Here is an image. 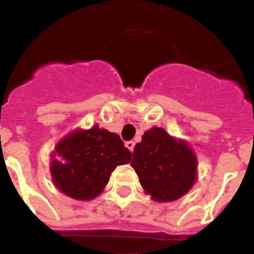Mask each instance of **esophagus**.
I'll return each mask as SVG.
<instances>
[{"instance_id": "1", "label": "esophagus", "mask_w": 254, "mask_h": 254, "mask_svg": "<svg viewBox=\"0 0 254 254\" xmlns=\"http://www.w3.org/2000/svg\"><path fill=\"white\" fill-rule=\"evenodd\" d=\"M125 146H127L130 151L134 150V142H133V141H127V142H125Z\"/></svg>"}]
</instances>
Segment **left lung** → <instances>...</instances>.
<instances>
[{"label":"left lung","instance_id":"8db88e82","mask_svg":"<svg viewBox=\"0 0 254 254\" xmlns=\"http://www.w3.org/2000/svg\"><path fill=\"white\" fill-rule=\"evenodd\" d=\"M130 166L145 192L158 203L186 195L197 178L196 154L189 143L157 127L145 131L134 146Z\"/></svg>","mask_w":254,"mask_h":254}]
</instances>
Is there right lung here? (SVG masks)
Wrapping results in <instances>:
<instances>
[{
	"mask_svg": "<svg viewBox=\"0 0 254 254\" xmlns=\"http://www.w3.org/2000/svg\"><path fill=\"white\" fill-rule=\"evenodd\" d=\"M131 161L119 134L99 127L75 129L55 145L50 173L54 186L76 200H92L103 192L113 170Z\"/></svg>",
	"mask_w": 254,
	"mask_h": 254,
	"instance_id": "add662e5",
	"label": "right lung"
}]
</instances>
